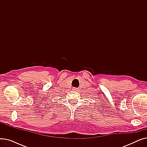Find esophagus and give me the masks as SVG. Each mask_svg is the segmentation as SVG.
I'll use <instances>...</instances> for the list:
<instances>
[{
	"mask_svg": "<svg viewBox=\"0 0 147 147\" xmlns=\"http://www.w3.org/2000/svg\"><path fill=\"white\" fill-rule=\"evenodd\" d=\"M73 90H74V91H79V88H73Z\"/></svg>",
	"mask_w": 147,
	"mask_h": 147,
	"instance_id": "34e87169",
	"label": "esophagus"
}]
</instances>
